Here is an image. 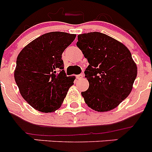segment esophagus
Here are the masks:
<instances>
[{"mask_svg": "<svg viewBox=\"0 0 152 152\" xmlns=\"http://www.w3.org/2000/svg\"><path fill=\"white\" fill-rule=\"evenodd\" d=\"M83 77H84V75H83V74H80V75H76V78H77V79H81Z\"/></svg>", "mask_w": 152, "mask_h": 152, "instance_id": "34e87169", "label": "esophagus"}]
</instances>
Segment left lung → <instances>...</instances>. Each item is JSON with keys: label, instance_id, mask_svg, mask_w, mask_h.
<instances>
[{"label": "left lung", "instance_id": "obj_1", "mask_svg": "<svg viewBox=\"0 0 152 152\" xmlns=\"http://www.w3.org/2000/svg\"><path fill=\"white\" fill-rule=\"evenodd\" d=\"M77 46L88 58L84 74L89 88L81 92L89 107L97 112L112 110L131 93L137 66L122 42L98 32L77 36Z\"/></svg>", "mask_w": 152, "mask_h": 152}]
</instances>
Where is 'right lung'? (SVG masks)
<instances>
[{
  "instance_id": "obj_1",
  "label": "right lung",
  "mask_w": 152,
  "mask_h": 152,
  "mask_svg": "<svg viewBox=\"0 0 152 152\" xmlns=\"http://www.w3.org/2000/svg\"><path fill=\"white\" fill-rule=\"evenodd\" d=\"M76 35L51 32L42 35L19 53L14 79L21 96L32 107L42 113L60 108L75 76L68 77L61 55Z\"/></svg>"
}]
</instances>
